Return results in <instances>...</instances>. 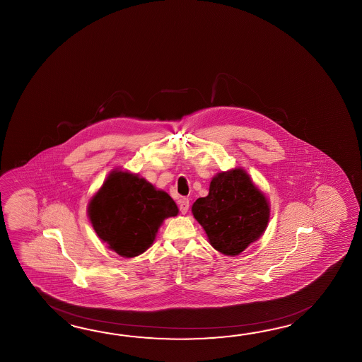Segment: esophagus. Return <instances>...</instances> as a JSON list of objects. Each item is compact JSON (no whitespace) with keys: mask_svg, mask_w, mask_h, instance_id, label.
<instances>
[{"mask_svg":"<svg viewBox=\"0 0 362 362\" xmlns=\"http://www.w3.org/2000/svg\"><path fill=\"white\" fill-rule=\"evenodd\" d=\"M189 206H190V202L187 198H182L178 202V207H180V211H181L182 215H185L189 211Z\"/></svg>","mask_w":362,"mask_h":362,"instance_id":"esophagus-1","label":"esophagus"}]
</instances>
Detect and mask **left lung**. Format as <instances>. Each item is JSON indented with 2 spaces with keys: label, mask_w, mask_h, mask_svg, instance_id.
Listing matches in <instances>:
<instances>
[{
  "label": "left lung",
  "mask_w": 362,
  "mask_h": 362,
  "mask_svg": "<svg viewBox=\"0 0 362 362\" xmlns=\"http://www.w3.org/2000/svg\"><path fill=\"white\" fill-rule=\"evenodd\" d=\"M192 215L209 243L228 256L239 255L262 235L269 220V204L243 170L218 173L209 194L195 200Z\"/></svg>",
  "instance_id": "left-lung-1"
}]
</instances>
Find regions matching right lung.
I'll return each instance as SVG.
<instances>
[{"mask_svg": "<svg viewBox=\"0 0 362 362\" xmlns=\"http://www.w3.org/2000/svg\"><path fill=\"white\" fill-rule=\"evenodd\" d=\"M93 228L111 250L124 257L145 252L163 220L178 208L167 192L128 172H112L89 203Z\"/></svg>", "mask_w": 362, "mask_h": 362, "instance_id": "1", "label": "right lung"}]
</instances>
